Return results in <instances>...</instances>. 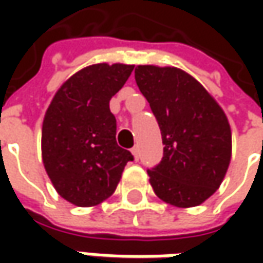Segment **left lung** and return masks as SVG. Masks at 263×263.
I'll return each mask as SVG.
<instances>
[{
	"label": "left lung",
	"instance_id": "obj_1",
	"mask_svg": "<svg viewBox=\"0 0 263 263\" xmlns=\"http://www.w3.org/2000/svg\"><path fill=\"white\" fill-rule=\"evenodd\" d=\"M135 66L93 64L58 89L42 124V159L58 195L76 206H95L116 192L133 161L120 143L109 101Z\"/></svg>",
	"mask_w": 263,
	"mask_h": 263
}]
</instances>
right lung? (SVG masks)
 Masks as SVG:
<instances>
[{
    "mask_svg": "<svg viewBox=\"0 0 263 263\" xmlns=\"http://www.w3.org/2000/svg\"><path fill=\"white\" fill-rule=\"evenodd\" d=\"M135 79L151 105L162 140V159L147 170L155 195L178 208L203 203L227 173L230 127L197 93L199 83L184 71L143 66Z\"/></svg>",
    "mask_w": 263,
    "mask_h": 263,
    "instance_id": "1",
    "label": "right lung"
}]
</instances>
